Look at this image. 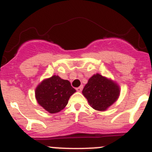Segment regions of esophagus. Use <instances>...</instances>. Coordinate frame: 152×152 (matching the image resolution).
Instances as JSON below:
<instances>
[{
  "mask_svg": "<svg viewBox=\"0 0 152 152\" xmlns=\"http://www.w3.org/2000/svg\"><path fill=\"white\" fill-rule=\"evenodd\" d=\"M82 88H83V86H82V85H81L80 87H79V88H76V91H77L78 92H81V91H82Z\"/></svg>",
  "mask_w": 152,
  "mask_h": 152,
  "instance_id": "1",
  "label": "esophagus"
}]
</instances>
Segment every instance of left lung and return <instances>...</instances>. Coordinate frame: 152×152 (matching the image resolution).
I'll return each instance as SVG.
<instances>
[{
	"mask_svg": "<svg viewBox=\"0 0 152 152\" xmlns=\"http://www.w3.org/2000/svg\"><path fill=\"white\" fill-rule=\"evenodd\" d=\"M120 93V87L115 82L99 73L90 78L82 91L90 105L100 111L105 110L115 102Z\"/></svg>",
	"mask_w": 152,
	"mask_h": 152,
	"instance_id": "left-lung-1",
	"label": "left lung"
}]
</instances>
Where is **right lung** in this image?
I'll return each mask as SVG.
<instances>
[{
	"label": "right lung",
	"instance_id": "obj_1",
	"mask_svg": "<svg viewBox=\"0 0 152 152\" xmlns=\"http://www.w3.org/2000/svg\"><path fill=\"white\" fill-rule=\"evenodd\" d=\"M76 92L68 80L58 76L45 79L35 88L37 102L50 113H58L65 107L70 96Z\"/></svg>",
	"mask_w": 152,
	"mask_h": 152
}]
</instances>
